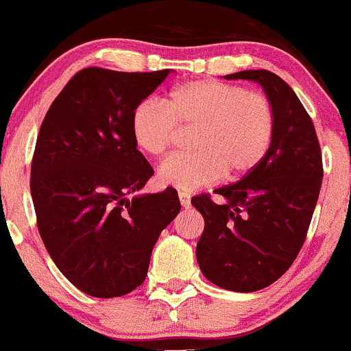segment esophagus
<instances>
[{
  "label": "esophagus",
  "mask_w": 351,
  "mask_h": 351,
  "mask_svg": "<svg viewBox=\"0 0 351 351\" xmlns=\"http://www.w3.org/2000/svg\"><path fill=\"white\" fill-rule=\"evenodd\" d=\"M178 198H180V203H182V206H183V208H188V206H190V203H191L190 195H186V193H183V191H180V193H178Z\"/></svg>",
  "instance_id": "1"
}]
</instances>
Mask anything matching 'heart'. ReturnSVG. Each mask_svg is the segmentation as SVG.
Here are the masks:
<instances>
[{
	"label": "heart",
	"mask_w": 351,
	"mask_h": 351,
	"mask_svg": "<svg viewBox=\"0 0 351 351\" xmlns=\"http://www.w3.org/2000/svg\"><path fill=\"white\" fill-rule=\"evenodd\" d=\"M132 136L140 152L165 156L178 128H195L191 155L171 156L158 168V182L193 191L230 178H241L268 155L276 132L271 99L221 80H193L176 86L165 106L146 99L133 110Z\"/></svg>",
	"instance_id": "heart-1"
}]
</instances>
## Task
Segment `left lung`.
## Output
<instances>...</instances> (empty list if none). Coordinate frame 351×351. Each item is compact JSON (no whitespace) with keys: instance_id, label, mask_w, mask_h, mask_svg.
<instances>
[{"instance_id":"obj_1","label":"left lung","mask_w":351,"mask_h":351,"mask_svg":"<svg viewBox=\"0 0 351 351\" xmlns=\"http://www.w3.org/2000/svg\"><path fill=\"white\" fill-rule=\"evenodd\" d=\"M226 80L261 84L271 99L276 132L268 155L240 182L191 199L205 219L196 245L202 273L230 291H258L280 278L302 250L323 178L313 121L295 91L267 69H246Z\"/></svg>"}]
</instances>
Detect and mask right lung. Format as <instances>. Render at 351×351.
I'll use <instances>...</instances> for the list:
<instances>
[{"instance_id":"obj_1","label":"right lung","mask_w":351,"mask_h":351,"mask_svg":"<svg viewBox=\"0 0 351 351\" xmlns=\"http://www.w3.org/2000/svg\"><path fill=\"white\" fill-rule=\"evenodd\" d=\"M168 75L84 68L38 133L29 182L38 232L60 271L96 298L145 282L153 246L182 208L173 188L126 198L153 175L133 141L132 113Z\"/></svg>"}]
</instances>
